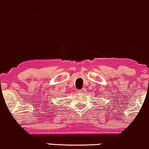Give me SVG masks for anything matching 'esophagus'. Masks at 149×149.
Here are the masks:
<instances>
[{
	"mask_svg": "<svg viewBox=\"0 0 149 149\" xmlns=\"http://www.w3.org/2000/svg\"><path fill=\"white\" fill-rule=\"evenodd\" d=\"M79 92L81 93V94H84V93L86 92V89H85V88H82V89L79 90Z\"/></svg>",
	"mask_w": 149,
	"mask_h": 149,
	"instance_id": "34e87169",
	"label": "esophagus"
}]
</instances>
